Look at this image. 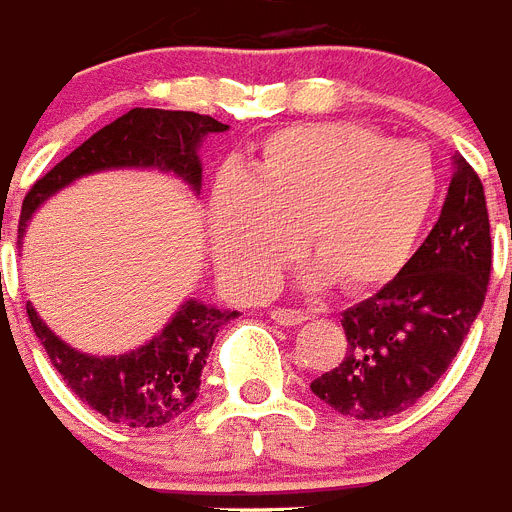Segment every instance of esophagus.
<instances>
[{
    "label": "esophagus",
    "instance_id": "34e87169",
    "mask_svg": "<svg viewBox=\"0 0 512 512\" xmlns=\"http://www.w3.org/2000/svg\"><path fill=\"white\" fill-rule=\"evenodd\" d=\"M269 314H272V320H275L277 325H288V327L301 325V322L309 320L304 312H298V309H285V306H282V309H272Z\"/></svg>",
    "mask_w": 512,
    "mask_h": 512
}]
</instances>
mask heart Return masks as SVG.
<instances>
[{"label": "heart", "instance_id": "b5f03b06", "mask_svg": "<svg viewBox=\"0 0 512 512\" xmlns=\"http://www.w3.org/2000/svg\"><path fill=\"white\" fill-rule=\"evenodd\" d=\"M439 195L431 153L354 121L285 126L240 177L216 182L208 237L216 269L243 296L272 288L296 251L309 280L370 290L410 261Z\"/></svg>", "mask_w": 512, "mask_h": 512}]
</instances>
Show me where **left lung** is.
Returning a JSON list of instances; mask_svg holds the SVG:
<instances>
[{
    "instance_id": "left-lung-1",
    "label": "left lung",
    "mask_w": 512,
    "mask_h": 512,
    "mask_svg": "<svg viewBox=\"0 0 512 512\" xmlns=\"http://www.w3.org/2000/svg\"><path fill=\"white\" fill-rule=\"evenodd\" d=\"M492 275L484 185L463 155L431 235L394 280L343 312L346 357L314 396L357 420L399 415L447 372L481 312Z\"/></svg>"
}]
</instances>
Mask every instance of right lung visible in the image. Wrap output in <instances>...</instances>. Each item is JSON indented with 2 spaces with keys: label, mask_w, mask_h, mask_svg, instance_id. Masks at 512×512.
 Wrapping results in <instances>:
<instances>
[{
  "label": "right lung",
  "mask_w": 512,
  "mask_h": 512,
  "mask_svg": "<svg viewBox=\"0 0 512 512\" xmlns=\"http://www.w3.org/2000/svg\"><path fill=\"white\" fill-rule=\"evenodd\" d=\"M230 126L190 110L134 108L102 126L55 169L36 179L20 208L18 237L26 222L49 195L71 185L73 179L105 169H158L177 174L200 192L198 147L206 134L227 132ZM28 320L42 341L49 362L60 372L73 394L110 423L129 428H158L182 418L198 399L200 372L219 327L240 312L216 309L203 301H185L171 322L140 349L118 357H92L71 349L57 338L31 304Z\"/></svg>",
  "instance_id": "add662e5"
}]
</instances>
